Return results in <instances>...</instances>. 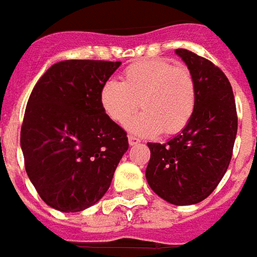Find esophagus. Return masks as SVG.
<instances>
[{
    "mask_svg": "<svg viewBox=\"0 0 257 257\" xmlns=\"http://www.w3.org/2000/svg\"><path fill=\"white\" fill-rule=\"evenodd\" d=\"M128 142H129V146H135V144H137V143H140V139L136 136H133V135H129Z\"/></svg>",
    "mask_w": 257,
    "mask_h": 257,
    "instance_id": "esophagus-1",
    "label": "esophagus"
}]
</instances>
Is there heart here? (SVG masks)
I'll return each instance as SVG.
<instances>
[{"label": "heart", "instance_id": "obj_1", "mask_svg": "<svg viewBox=\"0 0 257 257\" xmlns=\"http://www.w3.org/2000/svg\"><path fill=\"white\" fill-rule=\"evenodd\" d=\"M105 114L124 124L140 106L129 128L142 135H175L189 124L195 110L197 87L185 64L167 60H142L129 64L121 82L106 81L99 90Z\"/></svg>", "mask_w": 257, "mask_h": 257}]
</instances>
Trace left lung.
Wrapping results in <instances>:
<instances>
[{
	"label": "left lung",
	"instance_id": "obj_1",
	"mask_svg": "<svg viewBox=\"0 0 257 257\" xmlns=\"http://www.w3.org/2000/svg\"><path fill=\"white\" fill-rule=\"evenodd\" d=\"M175 52L194 76L195 110L170 142L148 143L146 176L160 198L183 206L207 198L225 175L237 135V111L230 82L221 68L185 48Z\"/></svg>",
	"mask_w": 257,
	"mask_h": 257
}]
</instances>
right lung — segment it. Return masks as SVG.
I'll use <instances>...</instances> for the list:
<instances>
[{"label":"right lung","instance_id":"1","mask_svg":"<svg viewBox=\"0 0 257 257\" xmlns=\"http://www.w3.org/2000/svg\"><path fill=\"white\" fill-rule=\"evenodd\" d=\"M120 64L59 62L29 95L20 133L25 171L56 210L75 213L98 202L128 150L126 132L99 103L101 86Z\"/></svg>","mask_w":257,"mask_h":257}]
</instances>
